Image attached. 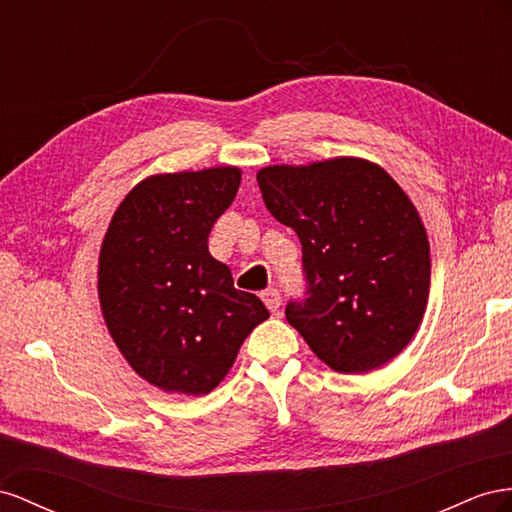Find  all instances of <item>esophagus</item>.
<instances>
[{
	"mask_svg": "<svg viewBox=\"0 0 512 512\" xmlns=\"http://www.w3.org/2000/svg\"><path fill=\"white\" fill-rule=\"evenodd\" d=\"M261 300H264V304L268 306V309H270L272 313L279 311V306H281V294H279V289H274V287L266 289L264 294H261Z\"/></svg>",
	"mask_w": 512,
	"mask_h": 512,
	"instance_id": "obj_1",
	"label": "esophagus"
}]
</instances>
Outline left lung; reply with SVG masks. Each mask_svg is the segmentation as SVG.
<instances>
[{
  "label": "left lung",
  "instance_id": "left-lung-1",
  "mask_svg": "<svg viewBox=\"0 0 512 512\" xmlns=\"http://www.w3.org/2000/svg\"><path fill=\"white\" fill-rule=\"evenodd\" d=\"M276 221L302 244L306 291L285 317L339 373H369L412 341L427 309L425 225L403 188L364 158L257 173Z\"/></svg>",
  "mask_w": 512,
  "mask_h": 512
}]
</instances>
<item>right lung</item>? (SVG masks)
Returning <instances> with one entry per match:
<instances>
[{
    "label": "right lung",
    "instance_id": "right-lung-1",
    "mask_svg": "<svg viewBox=\"0 0 512 512\" xmlns=\"http://www.w3.org/2000/svg\"><path fill=\"white\" fill-rule=\"evenodd\" d=\"M240 180L238 167L145 178L102 240L98 298L109 334L135 373L165 392L214 390L244 339L270 317L208 251Z\"/></svg>",
    "mask_w": 512,
    "mask_h": 512
}]
</instances>
